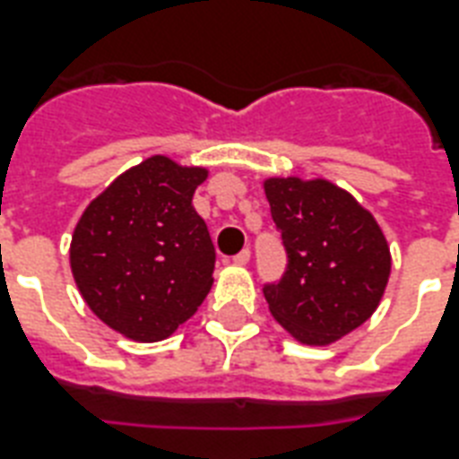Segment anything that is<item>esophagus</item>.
I'll return each instance as SVG.
<instances>
[{
    "label": "esophagus",
    "mask_w": 459,
    "mask_h": 459,
    "mask_svg": "<svg viewBox=\"0 0 459 459\" xmlns=\"http://www.w3.org/2000/svg\"><path fill=\"white\" fill-rule=\"evenodd\" d=\"M250 262V250H243V252H238L236 257H233V264L236 266H245Z\"/></svg>",
    "instance_id": "1"
}]
</instances>
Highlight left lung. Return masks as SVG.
<instances>
[{"mask_svg":"<svg viewBox=\"0 0 459 459\" xmlns=\"http://www.w3.org/2000/svg\"><path fill=\"white\" fill-rule=\"evenodd\" d=\"M264 195L288 269L264 286L269 312L302 345H331L377 312L391 247L369 209L326 178L269 176Z\"/></svg>","mask_w":459,"mask_h":459,"instance_id":"1","label":"left lung"}]
</instances>
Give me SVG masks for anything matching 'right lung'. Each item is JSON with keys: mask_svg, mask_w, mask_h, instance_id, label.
Wrapping results in <instances>:
<instances>
[{"mask_svg": "<svg viewBox=\"0 0 459 459\" xmlns=\"http://www.w3.org/2000/svg\"><path fill=\"white\" fill-rule=\"evenodd\" d=\"M207 176L204 166L154 154L104 187L75 223V286L117 333L164 341L212 290L214 245L193 207Z\"/></svg>", "mask_w": 459, "mask_h": 459, "instance_id": "right-lung-1", "label": "right lung"}]
</instances>
